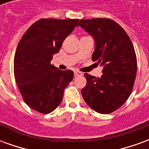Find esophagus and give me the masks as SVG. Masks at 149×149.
<instances>
[{
	"mask_svg": "<svg viewBox=\"0 0 149 149\" xmlns=\"http://www.w3.org/2000/svg\"><path fill=\"white\" fill-rule=\"evenodd\" d=\"M74 75H75V77H80V76H82V75H83V73L79 71H75Z\"/></svg>",
	"mask_w": 149,
	"mask_h": 149,
	"instance_id": "obj_1",
	"label": "esophagus"
}]
</instances>
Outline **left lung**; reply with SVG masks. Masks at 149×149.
Masks as SVG:
<instances>
[{
    "label": "left lung",
    "mask_w": 149,
    "mask_h": 149,
    "mask_svg": "<svg viewBox=\"0 0 149 149\" xmlns=\"http://www.w3.org/2000/svg\"><path fill=\"white\" fill-rule=\"evenodd\" d=\"M78 26L93 37L92 60L103 67L100 77L85 73L82 97L91 109L102 114L121 107L131 94L137 71L134 47L121 26L111 19L81 20Z\"/></svg>",
    "instance_id": "left-lung-1"
}]
</instances>
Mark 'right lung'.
I'll use <instances>...</instances> for the list:
<instances>
[{
	"instance_id": "right-lung-1",
	"label": "right lung",
	"mask_w": 149,
	"mask_h": 149,
	"mask_svg": "<svg viewBox=\"0 0 149 149\" xmlns=\"http://www.w3.org/2000/svg\"><path fill=\"white\" fill-rule=\"evenodd\" d=\"M78 19H41L31 25L19 41L14 76L23 99L32 109L48 114L60 105L73 72L51 65L52 56L78 26Z\"/></svg>"
}]
</instances>
